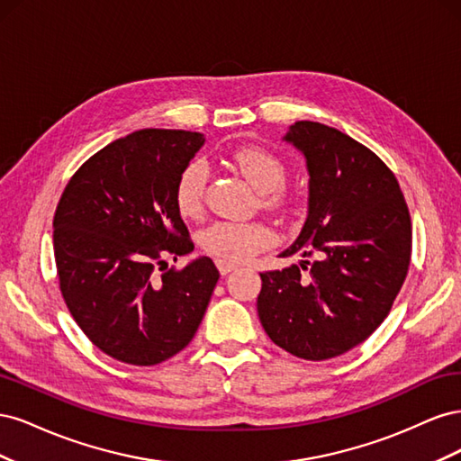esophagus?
<instances>
[{"label":"esophagus","mask_w":461,"mask_h":461,"mask_svg":"<svg viewBox=\"0 0 461 461\" xmlns=\"http://www.w3.org/2000/svg\"><path fill=\"white\" fill-rule=\"evenodd\" d=\"M239 265L232 263V261H227V259H217V269L221 275H229L230 271H234Z\"/></svg>","instance_id":"obj_1"}]
</instances>
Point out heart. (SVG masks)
Here are the masks:
<instances>
[{
  "label": "heart",
  "instance_id": "heart-1",
  "mask_svg": "<svg viewBox=\"0 0 461 461\" xmlns=\"http://www.w3.org/2000/svg\"><path fill=\"white\" fill-rule=\"evenodd\" d=\"M230 163L249 185L261 192V202L267 207L285 203L283 186L286 167L275 153L259 146L234 148ZM207 165L200 159L190 161L180 171L175 183V205L186 219H196L203 212V192L207 185ZM273 232L263 222L217 221L200 232V244L207 254L227 261H242L273 244Z\"/></svg>",
  "mask_w": 461,
  "mask_h": 461
}]
</instances>
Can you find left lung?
Wrapping results in <instances>:
<instances>
[{
    "mask_svg": "<svg viewBox=\"0 0 461 461\" xmlns=\"http://www.w3.org/2000/svg\"><path fill=\"white\" fill-rule=\"evenodd\" d=\"M285 140L308 165V219L281 254L300 265L259 273L258 315L283 350L330 359L369 339L393 308L410 267L411 219L394 173L354 138L298 121Z\"/></svg>",
    "mask_w": 461,
    "mask_h": 461,
    "instance_id": "8db88e82",
    "label": "left lung"
}]
</instances>
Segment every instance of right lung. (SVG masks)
Instances as JSON below:
<instances>
[{
    "mask_svg": "<svg viewBox=\"0 0 461 461\" xmlns=\"http://www.w3.org/2000/svg\"><path fill=\"white\" fill-rule=\"evenodd\" d=\"M203 142L167 129L119 138L80 167L55 209L63 300L92 344L122 364L158 366L186 348L219 281L209 258L165 269L167 256L194 249L175 183Z\"/></svg>",
    "mask_w": 461,
    "mask_h": 461,
    "instance_id": "add662e5",
    "label": "right lung"
}]
</instances>
